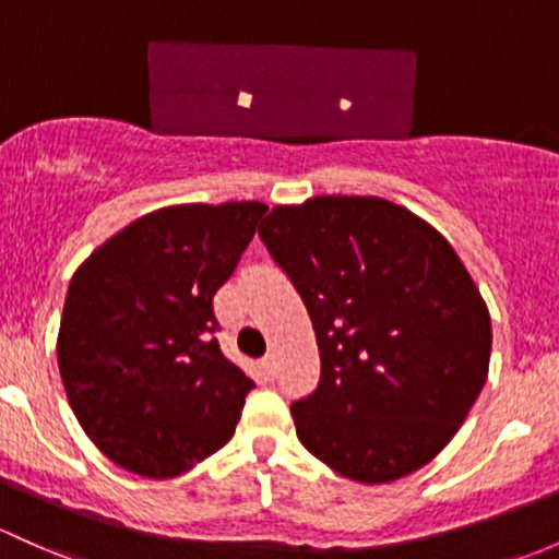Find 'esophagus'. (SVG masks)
Segmentation results:
<instances>
[{"label": "esophagus", "instance_id": "34e87169", "mask_svg": "<svg viewBox=\"0 0 559 559\" xmlns=\"http://www.w3.org/2000/svg\"><path fill=\"white\" fill-rule=\"evenodd\" d=\"M262 371H265L267 379L278 377V364H275V355H265V358H262Z\"/></svg>", "mask_w": 559, "mask_h": 559}]
</instances>
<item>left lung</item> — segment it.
Segmentation results:
<instances>
[{
	"instance_id": "left-lung-1",
	"label": "left lung",
	"mask_w": 559,
	"mask_h": 559,
	"mask_svg": "<svg viewBox=\"0 0 559 559\" xmlns=\"http://www.w3.org/2000/svg\"><path fill=\"white\" fill-rule=\"evenodd\" d=\"M316 329L321 382L292 403L302 445L358 483L425 467L488 377L490 316L453 247L406 206L316 195L260 225Z\"/></svg>"
}]
</instances>
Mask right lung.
<instances>
[{
	"label": "right lung",
	"mask_w": 559,
	"mask_h": 559,
	"mask_svg": "<svg viewBox=\"0 0 559 559\" xmlns=\"http://www.w3.org/2000/svg\"><path fill=\"white\" fill-rule=\"evenodd\" d=\"M260 201L180 204L134 219L73 273L58 366L79 425L114 464L177 477L223 449L254 382L214 340Z\"/></svg>",
	"instance_id": "right-lung-1"
}]
</instances>
